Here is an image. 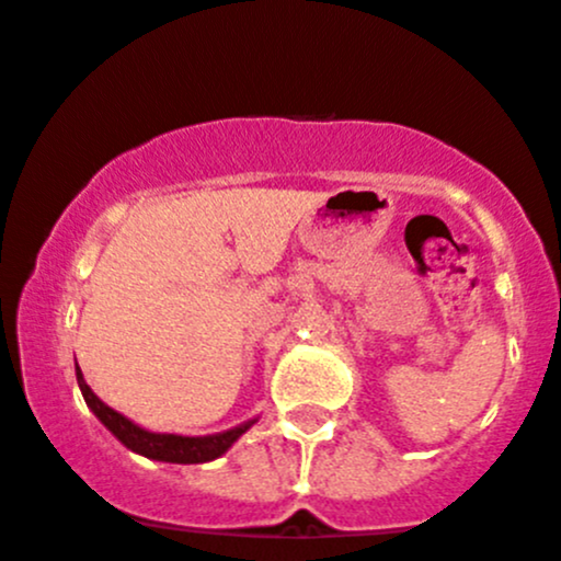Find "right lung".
Returning a JSON list of instances; mask_svg holds the SVG:
<instances>
[{
	"instance_id": "obj_1",
	"label": "right lung",
	"mask_w": 561,
	"mask_h": 561,
	"mask_svg": "<svg viewBox=\"0 0 561 561\" xmlns=\"http://www.w3.org/2000/svg\"><path fill=\"white\" fill-rule=\"evenodd\" d=\"M76 380H79V389L81 394H84V402L92 408V413L101 419L103 425H106L108 431L125 444V447L145 455V458L150 460H164V463H208V460L225 455L227 449H230L232 444H236L249 427H252V422H247V425L232 427V431L227 433H219V436H203V438L172 436V433H148L139 425H134L130 419H125L123 413L112 411L106 402L98 400V397L92 394L90 386L84 383V378H81L79 364H76Z\"/></svg>"
}]
</instances>
